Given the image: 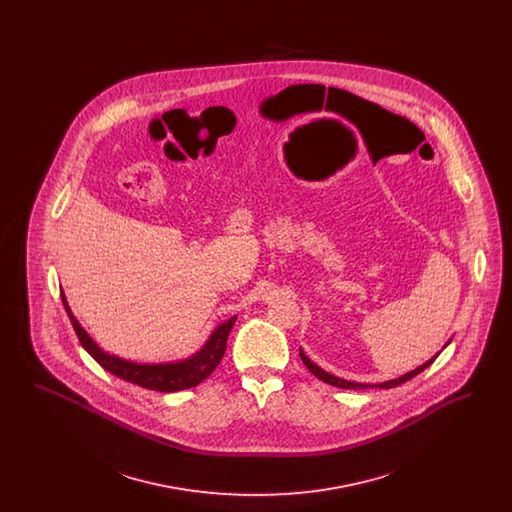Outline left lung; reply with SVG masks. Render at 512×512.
Masks as SVG:
<instances>
[{
  "mask_svg": "<svg viewBox=\"0 0 512 512\" xmlns=\"http://www.w3.org/2000/svg\"><path fill=\"white\" fill-rule=\"evenodd\" d=\"M445 345H449V341L445 343ZM299 355H301V361L305 363V366L320 378L322 382H326V384H330V386H336V388H343V390H363V388H382V390H390V388H395V386H399V384H405L407 380H411L414 378L416 374H420L424 368H428V366L432 365L434 361H436V357H432L430 361H426L424 365L418 366V368H414L413 372H407V374H403L401 378H395V380H388V382H382V384H374V386H370V384H357V382H347V380H341V378H336V376H332V374H328V372H324L320 366L315 365L305 353H303V349H299Z\"/></svg>",
  "mask_w": 512,
  "mask_h": 512,
  "instance_id": "1",
  "label": "left lung"
}]
</instances>
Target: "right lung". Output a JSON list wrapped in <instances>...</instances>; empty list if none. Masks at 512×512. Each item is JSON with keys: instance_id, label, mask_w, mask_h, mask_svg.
Segmentation results:
<instances>
[{"instance_id": "add662e5", "label": "right lung", "mask_w": 512, "mask_h": 512, "mask_svg": "<svg viewBox=\"0 0 512 512\" xmlns=\"http://www.w3.org/2000/svg\"><path fill=\"white\" fill-rule=\"evenodd\" d=\"M61 299H63V305L73 322L74 332L82 343V347L98 361L99 365L103 366L105 370H109L111 374H115L117 378H122L130 384H136L140 388L155 391L188 390V388H195L197 384H201L205 378H209L224 357L228 334L238 318L232 317L228 318L226 322H222L219 328H215V332L211 334L207 343L190 359L176 361V363H161V365H140V363L124 361L121 357L105 353L98 343L88 336V332L78 324L63 292H61Z\"/></svg>"}]
</instances>
